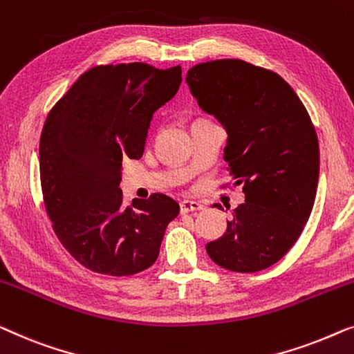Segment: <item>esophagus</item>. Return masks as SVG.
I'll return each mask as SVG.
<instances>
[{
	"label": "esophagus",
	"instance_id": "esophagus-1",
	"mask_svg": "<svg viewBox=\"0 0 354 354\" xmlns=\"http://www.w3.org/2000/svg\"><path fill=\"white\" fill-rule=\"evenodd\" d=\"M179 207H181V213L201 212V210H203L202 203H198V202H196V201H183L181 203H179Z\"/></svg>",
	"mask_w": 354,
	"mask_h": 354
}]
</instances>
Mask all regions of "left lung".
I'll return each instance as SVG.
<instances>
[{"label":"left lung","instance_id":"1","mask_svg":"<svg viewBox=\"0 0 354 354\" xmlns=\"http://www.w3.org/2000/svg\"><path fill=\"white\" fill-rule=\"evenodd\" d=\"M202 111L226 128L225 160L245 202L227 229L207 243L216 265L257 272L293 247L311 215L319 179V144L308 111L286 80L241 59L189 68Z\"/></svg>","mask_w":354,"mask_h":354}]
</instances>
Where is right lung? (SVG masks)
<instances>
[{
	"mask_svg": "<svg viewBox=\"0 0 354 354\" xmlns=\"http://www.w3.org/2000/svg\"><path fill=\"white\" fill-rule=\"evenodd\" d=\"M181 80L179 66H96L48 113L39 138L44 208L64 248L88 270L131 276L157 260L179 205L158 192L123 205L122 162L142 157L153 112Z\"/></svg>",
	"mask_w": 354,
	"mask_h": 354,
	"instance_id": "1",
	"label": "right lung"
}]
</instances>
